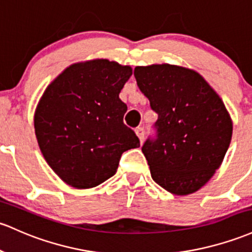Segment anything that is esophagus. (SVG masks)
I'll return each instance as SVG.
<instances>
[{
  "label": "esophagus",
  "mask_w": 252,
  "mask_h": 252,
  "mask_svg": "<svg viewBox=\"0 0 252 252\" xmlns=\"http://www.w3.org/2000/svg\"><path fill=\"white\" fill-rule=\"evenodd\" d=\"M135 132H136V135L139 136L141 143H142L143 140H145V129H143L142 126H139V128L135 129Z\"/></svg>",
  "instance_id": "34e87169"
}]
</instances>
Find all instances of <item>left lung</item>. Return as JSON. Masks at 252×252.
<instances>
[{
  "label": "left lung",
  "mask_w": 252,
  "mask_h": 252,
  "mask_svg": "<svg viewBox=\"0 0 252 252\" xmlns=\"http://www.w3.org/2000/svg\"><path fill=\"white\" fill-rule=\"evenodd\" d=\"M134 75L158 113L157 139L142 146L152 178L173 195L197 191L231 143L233 126L225 104L192 69L164 63L136 67Z\"/></svg>",
  "instance_id": "obj_1"
}]
</instances>
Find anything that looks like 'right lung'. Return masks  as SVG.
I'll return each instance as SVG.
<instances>
[{
    "label": "right lung",
    "instance_id": "right-lung-1",
    "mask_svg": "<svg viewBox=\"0 0 252 252\" xmlns=\"http://www.w3.org/2000/svg\"><path fill=\"white\" fill-rule=\"evenodd\" d=\"M130 65L104 59L74 63L44 91L34 131L44 159L64 183L90 189L116 173L123 152L140 147L123 123L121 90Z\"/></svg>",
    "mask_w": 252,
    "mask_h": 252
}]
</instances>
